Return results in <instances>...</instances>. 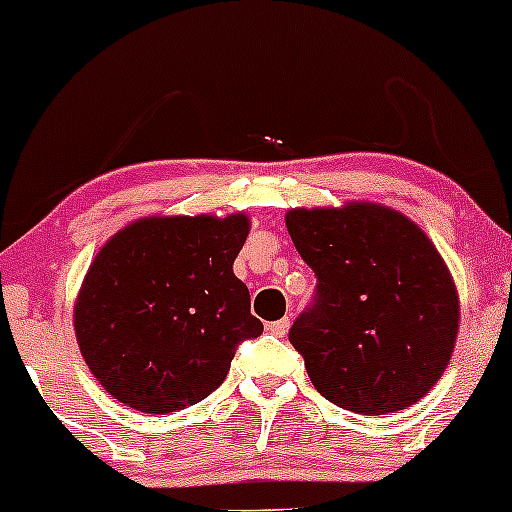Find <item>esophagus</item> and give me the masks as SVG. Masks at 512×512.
I'll use <instances>...</instances> for the list:
<instances>
[{
    "label": "esophagus",
    "instance_id": "1",
    "mask_svg": "<svg viewBox=\"0 0 512 512\" xmlns=\"http://www.w3.org/2000/svg\"><path fill=\"white\" fill-rule=\"evenodd\" d=\"M289 325H291V318L289 316L282 318V320H274V323L269 325V333L277 335V338H284V335L289 333Z\"/></svg>",
    "mask_w": 512,
    "mask_h": 512
}]
</instances>
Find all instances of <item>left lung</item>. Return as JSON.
Here are the masks:
<instances>
[{
  "instance_id": "8db88e82",
  "label": "left lung",
  "mask_w": 512,
  "mask_h": 512,
  "mask_svg": "<svg viewBox=\"0 0 512 512\" xmlns=\"http://www.w3.org/2000/svg\"><path fill=\"white\" fill-rule=\"evenodd\" d=\"M286 228L318 277L289 342L320 396L364 415L420 401L459 330L457 289L432 240L403 213L364 201L291 209Z\"/></svg>"
}]
</instances>
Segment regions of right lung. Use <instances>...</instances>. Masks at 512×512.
Instances as JSON below:
<instances>
[{
  "label": "right lung",
  "mask_w": 512,
  "mask_h": 512,
  "mask_svg": "<svg viewBox=\"0 0 512 512\" xmlns=\"http://www.w3.org/2000/svg\"><path fill=\"white\" fill-rule=\"evenodd\" d=\"M243 213L140 218L94 257L75 303L89 372L140 413L204 401L243 340L262 335L250 291L233 274Z\"/></svg>",
  "instance_id": "obj_1"
}]
</instances>
